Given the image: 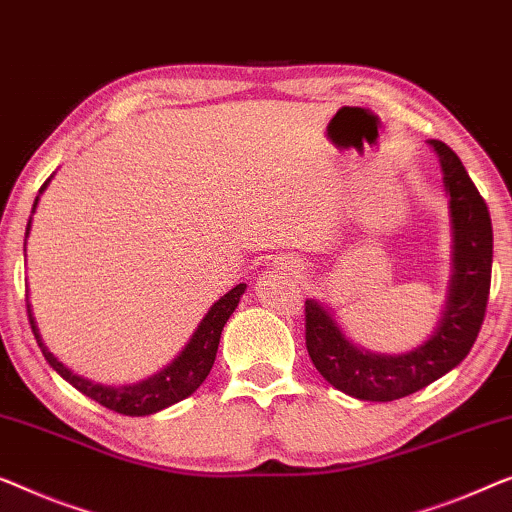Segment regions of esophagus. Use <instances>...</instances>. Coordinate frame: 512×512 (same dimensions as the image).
Returning a JSON list of instances; mask_svg holds the SVG:
<instances>
[{"mask_svg":"<svg viewBox=\"0 0 512 512\" xmlns=\"http://www.w3.org/2000/svg\"><path fill=\"white\" fill-rule=\"evenodd\" d=\"M288 268H293V270H298V268H300V265H288Z\"/></svg>","mask_w":512,"mask_h":512,"instance_id":"esophagus-1","label":"esophagus"}]
</instances>
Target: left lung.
<instances>
[{
	"label": "left lung",
	"mask_w": 512,
	"mask_h": 512,
	"mask_svg": "<svg viewBox=\"0 0 512 512\" xmlns=\"http://www.w3.org/2000/svg\"><path fill=\"white\" fill-rule=\"evenodd\" d=\"M441 161L453 228V274L434 335L402 355L358 348L321 302H305L309 358L337 390L365 402H392L441 379L469 355L483 325L492 281V219L462 161L441 140H429Z\"/></svg>",
	"instance_id": "1"
}]
</instances>
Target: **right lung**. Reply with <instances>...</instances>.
Instances as JSON below:
<instances>
[{"instance_id":"add662e5","label":"right lung","mask_w":512,"mask_h":512,"mask_svg":"<svg viewBox=\"0 0 512 512\" xmlns=\"http://www.w3.org/2000/svg\"><path fill=\"white\" fill-rule=\"evenodd\" d=\"M50 180H53V175L43 182L39 194H43V189L48 187ZM36 203H39V196H36L32 212L36 210ZM29 226H32V219L27 221V235ZM244 288H247V284H238L226 295H221V298L210 307V311H207L194 335H191L189 344L182 348V353L177 355L170 365L161 369V372L133 385H101L73 374L71 369L64 367L62 362L48 351V346L43 344V339L39 335V325L34 321L32 305H29V302L27 316L43 358L48 360V365L53 367L64 381H69L73 388L83 392L85 397L94 399V402H99L110 411L122 413V416H150V413H157L161 409H166V406H173L177 402H182V399H187L189 395H194L198 385L207 379V374H210V369L214 365V358H217L221 330H224L226 321L231 318L235 307H238Z\"/></svg>"}]
</instances>
